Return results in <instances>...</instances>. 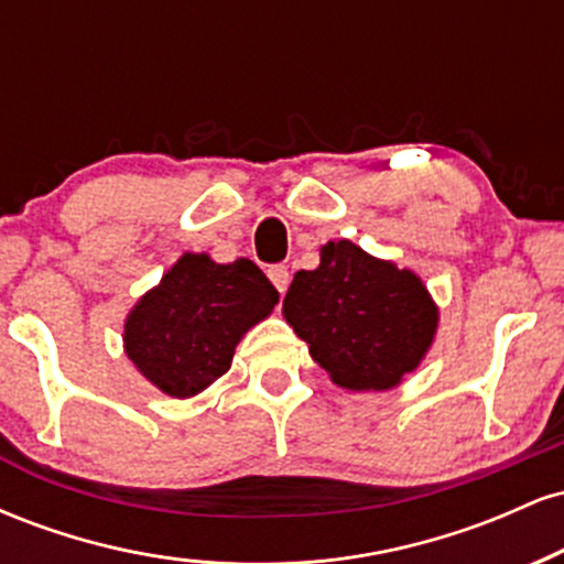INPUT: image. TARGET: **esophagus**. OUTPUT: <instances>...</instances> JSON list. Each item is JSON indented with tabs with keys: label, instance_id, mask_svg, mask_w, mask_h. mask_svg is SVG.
Instances as JSON below:
<instances>
[{
	"label": "esophagus",
	"instance_id": "esophagus-1",
	"mask_svg": "<svg viewBox=\"0 0 564 564\" xmlns=\"http://www.w3.org/2000/svg\"><path fill=\"white\" fill-rule=\"evenodd\" d=\"M268 278L273 281V286L281 291V294H286V289L291 283V273H289L286 264H273V268L268 270Z\"/></svg>",
	"mask_w": 564,
	"mask_h": 564
}]
</instances>
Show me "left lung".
<instances>
[{"label": "left lung", "instance_id": "8db88e82", "mask_svg": "<svg viewBox=\"0 0 564 564\" xmlns=\"http://www.w3.org/2000/svg\"><path fill=\"white\" fill-rule=\"evenodd\" d=\"M283 318L336 387L384 392L422 366L440 307L413 270L341 238L321 246L318 268L294 275Z\"/></svg>", "mask_w": 564, "mask_h": 564}]
</instances>
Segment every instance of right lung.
Segmentation results:
<instances>
[{
  "instance_id": "obj_1",
  "label": "right lung",
  "mask_w": 564,
  "mask_h": 564,
  "mask_svg": "<svg viewBox=\"0 0 564 564\" xmlns=\"http://www.w3.org/2000/svg\"><path fill=\"white\" fill-rule=\"evenodd\" d=\"M275 304V286L246 257L219 264L185 251L127 313L124 352L159 392L193 398L230 371L238 341Z\"/></svg>"
}]
</instances>
